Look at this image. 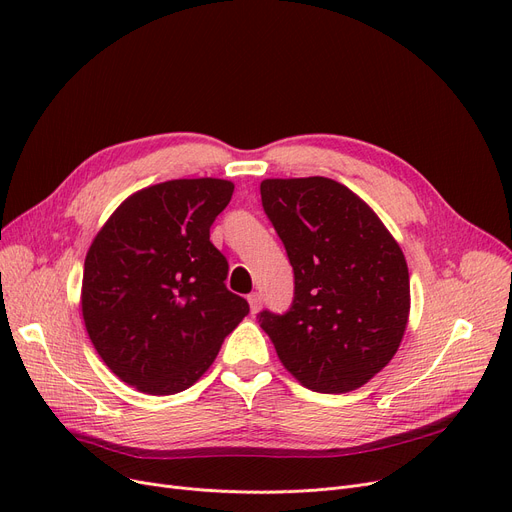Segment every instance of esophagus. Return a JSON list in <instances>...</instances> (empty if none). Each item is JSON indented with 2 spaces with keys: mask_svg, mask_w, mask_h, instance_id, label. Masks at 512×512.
Segmentation results:
<instances>
[{
  "mask_svg": "<svg viewBox=\"0 0 512 512\" xmlns=\"http://www.w3.org/2000/svg\"><path fill=\"white\" fill-rule=\"evenodd\" d=\"M247 301H249L251 313H259V309H261V305H263V301H261V294H259V292H251L249 297H247Z\"/></svg>",
  "mask_w": 512,
  "mask_h": 512,
  "instance_id": "1",
  "label": "esophagus"
}]
</instances>
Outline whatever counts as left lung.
<instances>
[{"instance_id": "1", "label": "left lung", "mask_w": 512, "mask_h": 512, "mask_svg": "<svg viewBox=\"0 0 512 512\" xmlns=\"http://www.w3.org/2000/svg\"><path fill=\"white\" fill-rule=\"evenodd\" d=\"M261 203L294 270L290 309L261 311V330L305 388H361L392 361L407 330L402 249L375 211L332 178H267Z\"/></svg>"}]
</instances>
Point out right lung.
Returning <instances> with one entry per match:
<instances>
[{
    "label": "right lung",
    "instance_id": "obj_1",
    "mask_svg": "<svg viewBox=\"0 0 512 512\" xmlns=\"http://www.w3.org/2000/svg\"><path fill=\"white\" fill-rule=\"evenodd\" d=\"M234 184L182 178L130 195L93 238L83 274L85 328L122 382L166 396L191 388L249 313L230 292L209 228Z\"/></svg>",
    "mask_w": 512,
    "mask_h": 512
}]
</instances>
